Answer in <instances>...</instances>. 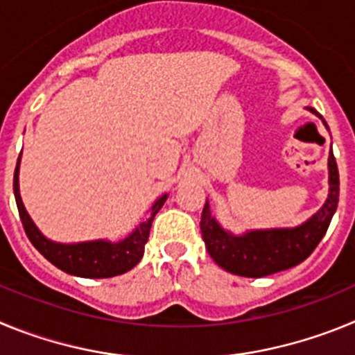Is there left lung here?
<instances>
[{"label": "left lung", "mask_w": 355, "mask_h": 355, "mask_svg": "<svg viewBox=\"0 0 355 355\" xmlns=\"http://www.w3.org/2000/svg\"><path fill=\"white\" fill-rule=\"evenodd\" d=\"M307 110L322 119L329 130L327 122L316 110ZM327 167L329 193L324 206L306 222L295 227L250 229L243 234H234L218 224V220L211 215L209 202L206 200L200 215V231L213 261L224 270L243 277H265L302 263L327 233L332 215L338 208L340 174L332 150L329 153Z\"/></svg>", "instance_id": "8db88e82"}]
</instances>
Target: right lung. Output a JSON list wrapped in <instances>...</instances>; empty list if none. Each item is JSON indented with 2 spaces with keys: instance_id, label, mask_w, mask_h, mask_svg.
Instances as JSON below:
<instances>
[{
  "instance_id": "1",
  "label": "right lung",
  "mask_w": 355,
  "mask_h": 355,
  "mask_svg": "<svg viewBox=\"0 0 355 355\" xmlns=\"http://www.w3.org/2000/svg\"><path fill=\"white\" fill-rule=\"evenodd\" d=\"M19 163H21V158L17 159V167H15L14 174L15 202H17L19 215H21V222H23L28 238L44 258L51 261L55 266H58L60 270L67 272V274L87 279L114 277V275L124 274V272L131 270L135 265H139L144 256L147 238H149L150 224L155 220L156 213L165 205V200L168 197L167 193H163L162 197H158L153 202L146 220L140 222L124 240H92L78 241V243H60V241H53L44 236L35 225V222L31 220V216L28 215L23 199H21V193H19Z\"/></svg>"
}]
</instances>
